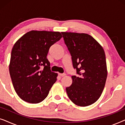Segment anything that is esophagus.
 Segmentation results:
<instances>
[{"label":"esophagus","instance_id":"esophagus-1","mask_svg":"<svg viewBox=\"0 0 125 125\" xmlns=\"http://www.w3.org/2000/svg\"><path fill=\"white\" fill-rule=\"evenodd\" d=\"M59 76H60L61 77H64L66 75L65 73H59Z\"/></svg>","mask_w":125,"mask_h":125}]
</instances>
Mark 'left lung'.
<instances>
[{"label": "left lung", "mask_w": 125, "mask_h": 125, "mask_svg": "<svg viewBox=\"0 0 125 125\" xmlns=\"http://www.w3.org/2000/svg\"><path fill=\"white\" fill-rule=\"evenodd\" d=\"M78 75L66 88L68 96L76 105L86 106L98 100L107 78L105 54L100 44L86 33L61 32Z\"/></svg>", "instance_id": "left-lung-1"}]
</instances>
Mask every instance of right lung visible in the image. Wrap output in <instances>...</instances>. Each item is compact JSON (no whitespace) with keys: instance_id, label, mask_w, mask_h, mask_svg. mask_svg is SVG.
<instances>
[{"instance_id":"add662e5","label":"right lung","mask_w":125,"mask_h":125,"mask_svg":"<svg viewBox=\"0 0 125 125\" xmlns=\"http://www.w3.org/2000/svg\"><path fill=\"white\" fill-rule=\"evenodd\" d=\"M62 37L59 32L31 31L20 38L12 49L10 74L17 94L31 104L42 102L57 80L47 56Z\"/></svg>"}]
</instances>
